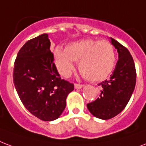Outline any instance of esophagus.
Masks as SVG:
<instances>
[{"instance_id": "esophagus-1", "label": "esophagus", "mask_w": 146, "mask_h": 146, "mask_svg": "<svg viewBox=\"0 0 146 146\" xmlns=\"http://www.w3.org/2000/svg\"><path fill=\"white\" fill-rule=\"evenodd\" d=\"M74 86H75L76 89H81L83 86V84H79V83H75Z\"/></svg>"}]
</instances>
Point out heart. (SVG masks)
<instances>
[{
    "label": "heart",
    "instance_id": "b5f03b06",
    "mask_svg": "<svg viewBox=\"0 0 146 146\" xmlns=\"http://www.w3.org/2000/svg\"><path fill=\"white\" fill-rule=\"evenodd\" d=\"M54 58L59 72L68 76L74 68V61L86 80L100 82L113 72L116 60L113 44L108 41L83 40L66 46L65 50L56 47Z\"/></svg>",
    "mask_w": 146,
    "mask_h": 146
}]
</instances>
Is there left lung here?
I'll return each instance as SVG.
<instances>
[{"mask_svg":"<svg viewBox=\"0 0 146 146\" xmlns=\"http://www.w3.org/2000/svg\"><path fill=\"white\" fill-rule=\"evenodd\" d=\"M111 43L117 49L119 60L109 80L99 86L100 97L87 104L89 111L102 119H112L124 110L134 91L136 81L135 63L128 49L114 39Z\"/></svg>","mask_w":146,"mask_h":146,"instance_id":"1","label":"left lung"}]
</instances>
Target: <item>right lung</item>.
I'll return each mask as SVG.
<instances>
[{"instance_id": "1", "label": "right lung", "mask_w": 146, "mask_h": 146, "mask_svg": "<svg viewBox=\"0 0 146 146\" xmlns=\"http://www.w3.org/2000/svg\"><path fill=\"white\" fill-rule=\"evenodd\" d=\"M46 33L27 41L14 62L13 80L17 93L29 112L43 121L61 115L73 83L57 72Z\"/></svg>"}]
</instances>
